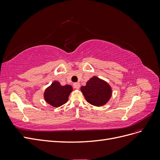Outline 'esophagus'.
Masks as SVG:
<instances>
[{"label":"esophagus","mask_w":160,"mask_h":160,"mask_svg":"<svg viewBox=\"0 0 160 160\" xmlns=\"http://www.w3.org/2000/svg\"><path fill=\"white\" fill-rule=\"evenodd\" d=\"M73 87L75 89H79L80 88V83H75L73 84Z\"/></svg>","instance_id":"1"}]
</instances>
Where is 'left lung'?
Instances as JSON below:
<instances>
[{
	"mask_svg": "<svg viewBox=\"0 0 160 160\" xmlns=\"http://www.w3.org/2000/svg\"><path fill=\"white\" fill-rule=\"evenodd\" d=\"M81 90L87 101L95 106L105 104L111 96L110 86L97 77L91 78L85 86L81 87Z\"/></svg>",
	"mask_w": 160,
	"mask_h": 160,
	"instance_id": "8db88e82",
	"label": "left lung"
}]
</instances>
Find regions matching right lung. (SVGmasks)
<instances>
[{"instance_id": "obj_1", "label": "right lung", "mask_w": 160, "mask_h": 160, "mask_svg": "<svg viewBox=\"0 0 160 160\" xmlns=\"http://www.w3.org/2000/svg\"><path fill=\"white\" fill-rule=\"evenodd\" d=\"M72 90L71 86L69 85L61 86L59 82L55 81L45 90V99L53 107H59L67 102Z\"/></svg>"}]
</instances>
